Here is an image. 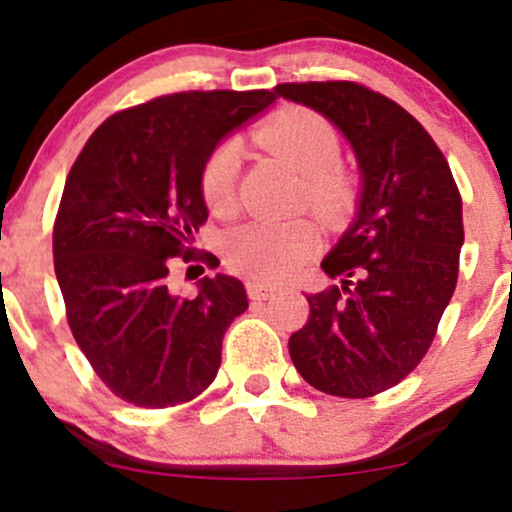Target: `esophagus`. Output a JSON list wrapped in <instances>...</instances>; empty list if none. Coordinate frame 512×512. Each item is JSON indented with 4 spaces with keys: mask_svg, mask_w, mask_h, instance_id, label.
<instances>
[{
    "mask_svg": "<svg viewBox=\"0 0 512 512\" xmlns=\"http://www.w3.org/2000/svg\"><path fill=\"white\" fill-rule=\"evenodd\" d=\"M248 293H250L252 301H272V298H274L279 291L269 289V286H264V284H257V281H250V284H248Z\"/></svg>",
    "mask_w": 512,
    "mask_h": 512,
    "instance_id": "1",
    "label": "esophagus"
}]
</instances>
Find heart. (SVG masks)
I'll return each mask as SVG.
<instances>
[{"mask_svg": "<svg viewBox=\"0 0 512 512\" xmlns=\"http://www.w3.org/2000/svg\"><path fill=\"white\" fill-rule=\"evenodd\" d=\"M255 139L303 178L305 199L317 211H334L346 195V180L337 161L342 154L339 134L322 115L308 108H286L257 127ZM243 149L226 139L202 166V195L209 209L228 214L236 207ZM320 250V233L303 219H257L240 223L223 240L226 262L257 284H281Z\"/></svg>", "mask_w": 512, "mask_h": 512, "instance_id": "heart-1", "label": "heart"}]
</instances>
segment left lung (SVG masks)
I'll return each mask as SVG.
<instances>
[{
  "mask_svg": "<svg viewBox=\"0 0 512 512\" xmlns=\"http://www.w3.org/2000/svg\"><path fill=\"white\" fill-rule=\"evenodd\" d=\"M274 91L344 134L363 182L354 223L322 260L339 284L308 296L291 361L315 390L373 397L402 383L436 337L460 272V190L431 134L383 93L354 81Z\"/></svg>",
  "mask_w": 512,
  "mask_h": 512,
  "instance_id": "1",
  "label": "left lung"
}]
</instances>
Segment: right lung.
Returning <instances> with one entry per match:
<instances>
[{
  "instance_id": "add662e5",
  "label": "right lung",
  "mask_w": 512,
  "mask_h": 512,
  "mask_svg": "<svg viewBox=\"0 0 512 512\" xmlns=\"http://www.w3.org/2000/svg\"><path fill=\"white\" fill-rule=\"evenodd\" d=\"M276 101L272 91H185L110 115L64 182L52 255L67 320L113 395L134 407H175L211 385L228 325L248 308L238 279H199L170 293L175 257L207 221L202 166L228 132Z\"/></svg>"
}]
</instances>
